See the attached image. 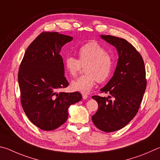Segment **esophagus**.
Returning a JSON list of instances; mask_svg holds the SVG:
<instances>
[{
  "instance_id": "34e87169",
  "label": "esophagus",
  "mask_w": 160,
  "mask_h": 160,
  "mask_svg": "<svg viewBox=\"0 0 160 160\" xmlns=\"http://www.w3.org/2000/svg\"><path fill=\"white\" fill-rule=\"evenodd\" d=\"M88 95H86V94H82V98H83V99H84V100H86V99H87L88 98Z\"/></svg>"
}]
</instances>
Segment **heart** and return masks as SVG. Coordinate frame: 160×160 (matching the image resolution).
Returning a JSON list of instances; mask_svg holds the SVG:
<instances>
[{"label":"heart","instance_id":"b5f03b06","mask_svg":"<svg viewBox=\"0 0 160 160\" xmlns=\"http://www.w3.org/2000/svg\"><path fill=\"white\" fill-rule=\"evenodd\" d=\"M78 60L69 55L64 58V65L68 74L74 77L82 65H85L86 74L73 80L71 88L73 91L88 93L98 82L108 79L112 70V59L104 47L97 42L83 44L78 50Z\"/></svg>","mask_w":160,"mask_h":160}]
</instances>
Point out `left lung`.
Returning <instances> with one entry per match:
<instances>
[{
  "label": "left lung",
  "mask_w": 160,
  "mask_h": 160,
  "mask_svg": "<svg viewBox=\"0 0 160 160\" xmlns=\"http://www.w3.org/2000/svg\"><path fill=\"white\" fill-rule=\"evenodd\" d=\"M100 38L115 47L119 56L113 77L100 89L110 96L92 97L98 103L92 121L100 130L109 133L121 129L136 116L147 82L143 60L132 45L110 35H100Z\"/></svg>",
  "instance_id": "obj_1"
}]
</instances>
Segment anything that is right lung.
Masks as SVG:
<instances>
[{
	"instance_id": "1",
	"label": "right lung",
	"mask_w": 160,
	"mask_h": 160,
	"mask_svg": "<svg viewBox=\"0 0 160 160\" xmlns=\"http://www.w3.org/2000/svg\"><path fill=\"white\" fill-rule=\"evenodd\" d=\"M72 40L58 32L41 33L27 48L19 66L22 108L30 121L42 130H55L62 125L70 105L82 98L78 92L58 93L69 85L60 52Z\"/></svg>"
}]
</instances>
